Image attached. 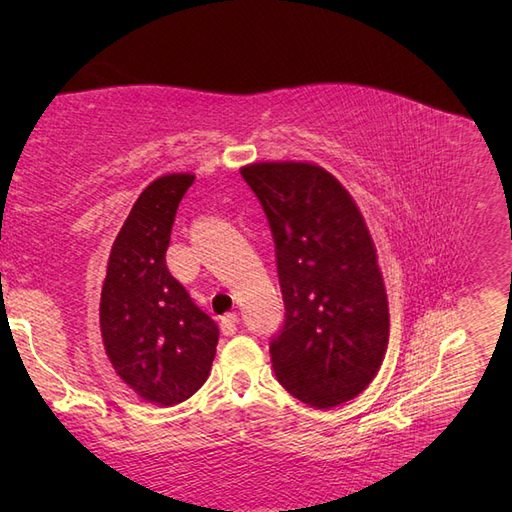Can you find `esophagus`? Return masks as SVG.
Wrapping results in <instances>:
<instances>
[{
  "instance_id": "esophagus-1",
  "label": "esophagus",
  "mask_w": 512,
  "mask_h": 512,
  "mask_svg": "<svg viewBox=\"0 0 512 512\" xmlns=\"http://www.w3.org/2000/svg\"><path fill=\"white\" fill-rule=\"evenodd\" d=\"M237 324H239V316H237L235 312H230V314H226V316L222 318L220 329H222V333H224L226 337H230V335L237 333Z\"/></svg>"
}]
</instances>
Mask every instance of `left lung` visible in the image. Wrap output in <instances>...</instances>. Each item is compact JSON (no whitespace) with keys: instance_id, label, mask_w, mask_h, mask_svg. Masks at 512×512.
<instances>
[{"instance_id":"1","label":"left lung","mask_w":512,"mask_h":512,"mask_svg":"<svg viewBox=\"0 0 512 512\" xmlns=\"http://www.w3.org/2000/svg\"><path fill=\"white\" fill-rule=\"evenodd\" d=\"M241 175L267 213L286 307L269 346L275 378L307 406H342L376 378L391 331L363 213L314 162H254Z\"/></svg>"}]
</instances>
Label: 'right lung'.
I'll use <instances>...</instances> for the list:
<instances>
[{"label": "right lung", "instance_id": "1", "mask_svg": "<svg viewBox=\"0 0 512 512\" xmlns=\"http://www.w3.org/2000/svg\"><path fill=\"white\" fill-rule=\"evenodd\" d=\"M192 173H168L136 198L108 256L100 333L115 374L138 399L175 406L205 384L218 346L215 322L166 269L170 230Z\"/></svg>", "mask_w": 512, "mask_h": 512}]
</instances>
